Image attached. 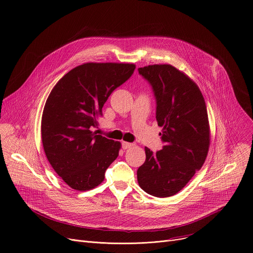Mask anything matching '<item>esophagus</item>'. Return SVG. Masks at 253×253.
Returning a JSON list of instances; mask_svg holds the SVG:
<instances>
[{"label": "esophagus", "instance_id": "1", "mask_svg": "<svg viewBox=\"0 0 253 253\" xmlns=\"http://www.w3.org/2000/svg\"><path fill=\"white\" fill-rule=\"evenodd\" d=\"M134 146V144H132V143H128V142H122V148L124 149V150H126V149H129V148H131V147H133Z\"/></svg>", "mask_w": 253, "mask_h": 253}]
</instances>
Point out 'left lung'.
I'll use <instances>...</instances> for the list:
<instances>
[{
    "mask_svg": "<svg viewBox=\"0 0 253 253\" xmlns=\"http://www.w3.org/2000/svg\"><path fill=\"white\" fill-rule=\"evenodd\" d=\"M139 73L154 89L156 119L165 146L153 153L137 171L143 191L158 198L179 193L203 167L211 144L205 98L197 83L171 64L140 67Z\"/></svg>",
    "mask_w": 253,
    "mask_h": 253,
    "instance_id": "1",
    "label": "left lung"
}]
</instances>
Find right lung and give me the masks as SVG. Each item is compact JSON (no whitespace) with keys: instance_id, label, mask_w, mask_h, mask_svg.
I'll list each match as a JSON object with an SVG mask.
<instances>
[{"instance_id":"add662e5","label":"right lung","mask_w":253,"mask_h":253,"mask_svg":"<svg viewBox=\"0 0 253 253\" xmlns=\"http://www.w3.org/2000/svg\"><path fill=\"white\" fill-rule=\"evenodd\" d=\"M133 63L86 62L63 75L50 91L42 116V141L55 173L76 191L104 181L121 143L92 131L112 91L134 72Z\"/></svg>"}]
</instances>
